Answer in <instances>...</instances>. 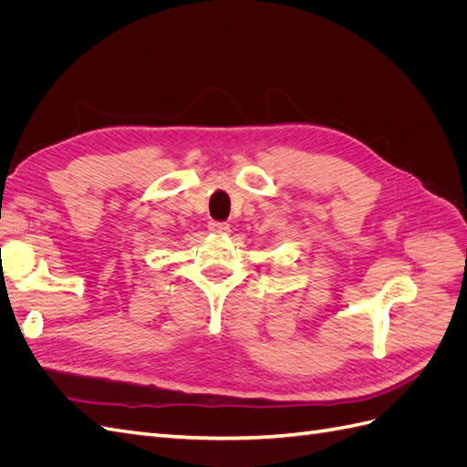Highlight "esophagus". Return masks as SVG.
<instances>
[{
	"label": "esophagus",
	"mask_w": 467,
	"mask_h": 467,
	"mask_svg": "<svg viewBox=\"0 0 467 467\" xmlns=\"http://www.w3.org/2000/svg\"><path fill=\"white\" fill-rule=\"evenodd\" d=\"M208 230H210L212 234H218V235H222V234H228V232H230V223H225V222H214V220H212V222L208 223Z\"/></svg>",
	"instance_id": "obj_1"
}]
</instances>
